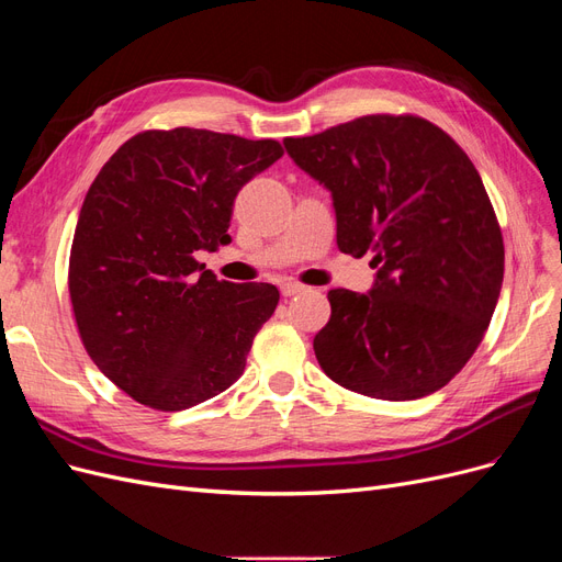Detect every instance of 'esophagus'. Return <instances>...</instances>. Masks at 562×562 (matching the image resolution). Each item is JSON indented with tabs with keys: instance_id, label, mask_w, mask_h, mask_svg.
<instances>
[{
	"instance_id": "obj_1",
	"label": "esophagus",
	"mask_w": 562,
	"mask_h": 562,
	"mask_svg": "<svg viewBox=\"0 0 562 562\" xmlns=\"http://www.w3.org/2000/svg\"><path fill=\"white\" fill-rule=\"evenodd\" d=\"M307 291V285H302V283H297V281H285V283H281V295L283 297H293V295H300V293H304Z\"/></svg>"
}]
</instances>
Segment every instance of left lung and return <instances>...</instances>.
<instances>
[{
    "mask_svg": "<svg viewBox=\"0 0 562 562\" xmlns=\"http://www.w3.org/2000/svg\"><path fill=\"white\" fill-rule=\"evenodd\" d=\"M283 145L333 192L337 248L380 269L368 295L328 293L323 372L382 401L443 389L483 342L504 281L499 220L467 151L417 114H366Z\"/></svg>",
    "mask_w": 562,
    "mask_h": 562,
    "instance_id": "8db88e82",
    "label": "left lung"
}]
</instances>
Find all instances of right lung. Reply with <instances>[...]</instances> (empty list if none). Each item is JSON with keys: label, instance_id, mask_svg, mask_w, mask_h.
Instances as JSON below:
<instances>
[{"label": "right lung", "instance_id": "right-lung-1", "mask_svg": "<svg viewBox=\"0 0 562 562\" xmlns=\"http://www.w3.org/2000/svg\"><path fill=\"white\" fill-rule=\"evenodd\" d=\"M281 155L271 138L180 126L133 135L100 168L67 288L83 349L133 401L176 413L244 375L277 285L199 276L194 252L232 241L236 194Z\"/></svg>", "mask_w": 562, "mask_h": 562}]
</instances>
